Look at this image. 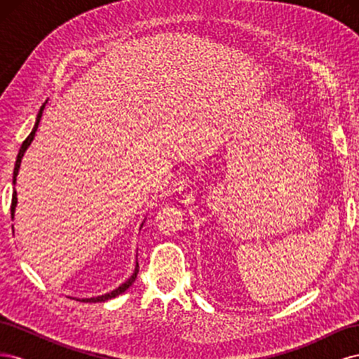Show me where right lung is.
<instances>
[{
    "label": "right lung",
    "instance_id": "obj_1",
    "mask_svg": "<svg viewBox=\"0 0 359 359\" xmlns=\"http://www.w3.org/2000/svg\"><path fill=\"white\" fill-rule=\"evenodd\" d=\"M46 103H48V100L41 104L40 111H39V114H37V118H36V124H34V127H32L31 133H29L28 137L24 140V144H22V147H20L19 153H18L16 163H15V170H13V186L16 184V177H18V173H19L20 161H22V157H24V154H25V151L28 149V147H29L31 142H32V139H34V136H36L37 127H39V123H40V118H41L43 111H45ZM16 205H18V193H16V190H15V191H13V198H12V208H10V210H12V219H15ZM142 226H144V223L140 224V227H142ZM137 273H139V264H137V260H136L133 274L130 276V278H127L123 285H119L116 289H114V290H111V292H107V293H104V295H100V297H93V298H74V299H76V301H82V302H104V301H107V299H112V298H115V297H118V295H121L123 292H126L130 286H132V285L135 283V280H136V277H137Z\"/></svg>",
    "mask_w": 359,
    "mask_h": 359
}]
</instances>
